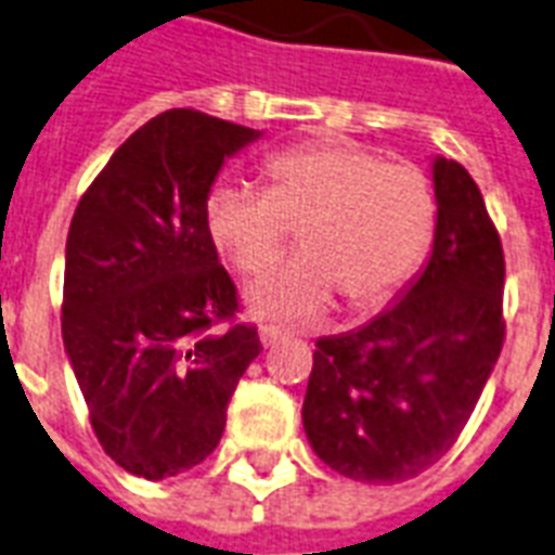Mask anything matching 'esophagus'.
<instances>
[{
  "instance_id": "esophagus-1",
  "label": "esophagus",
  "mask_w": 555,
  "mask_h": 555,
  "mask_svg": "<svg viewBox=\"0 0 555 555\" xmlns=\"http://www.w3.org/2000/svg\"><path fill=\"white\" fill-rule=\"evenodd\" d=\"M257 333H260V341H263V347L278 345V341H281V338L286 336L281 326H272V324H263V326H260V330H257Z\"/></svg>"
}]
</instances>
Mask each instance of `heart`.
I'll use <instances>...</instances> for the list:
<instances>
[{
  "mask_svg": "<svg viewBox=\"0 0 555 555\" xmlns=\"http://www.w3.org/2000/svg\"><path fill=\"white\" fill-rule=\"evenodd\" d=\"M269 188L217 182L205 199L214 246L237 272H260L300 225V255L246 289L251 312L312 318L336 289L350 307L388 300L414 274L434 234L431 184L416 167L385 165L373 150L326 141L263 162Z\"/></svg>",
  "mask_w": 555,
  "mask_h": 555,
  "instance_id": "1",
  "label": "heart"
}]
</instances>
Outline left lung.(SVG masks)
Masks as SVG:
<instances>
[{"instance_id":"obj_1","label":"left lung","mask_w":555,"mask_h":555,"mask_svg":"<svg viewBox=\"0 0 555 555\" xmlns=\"http://www.w3.org/2000/svg\"><path fill=\"white\" fill-rule=\"evenodd\" d=\"M431 255L388 309L315 341L304 397L312 452L345 478L399 483L440 461L469 423L504 345V251L478 184L431 158Z\"/></svg>"}]
</instances>
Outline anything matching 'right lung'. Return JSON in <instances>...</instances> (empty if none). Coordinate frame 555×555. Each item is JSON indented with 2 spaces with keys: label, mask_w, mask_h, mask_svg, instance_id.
<instances>
[{
  "label": "right lung",
  "mask_w": 555,
  "mask_h": 555,
  "mask_svg": "<svg viewBox=\"0 0 555 555\" xmlns=\"http://www.w3.org/2000/svg\"><path fill=\"white\" fill-rule=\"evenodd\" d=\"M263 132L193 109L156 115L115 150L66 240L63 345L92 428L121 469L173 478L217 449L255 326L217 330L237 289L219 266L205 199Z\"/></svg>",
  "instance_id": "right-lung-1"
}]
</instances>
